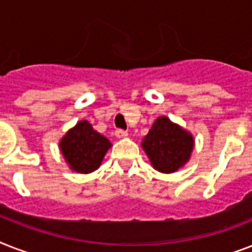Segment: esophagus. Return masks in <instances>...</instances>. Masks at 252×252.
<instances>
[{
  "mask_svg": "<svg viewBox=\"0 0 252 252\" xmlns=\"http://www.w3.org/2000/svg\"><path fill=\"white\" fill-rule=\"evenodd\" d=\"M115 136H116L118 138H124L128 136V132L124 129H116L115 130Z\"/></svg>",
  "mask_w": 252,
  "mask_h": 252,
  "instance_id": "esophagus-1",
  "label": "esophagus"
}]
</instances>
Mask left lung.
<instances>
[{
	"mask_svg": "<svg viewBox=\"0 0 252 252\" xmlns=\"http://www.w3.org/2000/svg\"><path fill=\"white\" fill-rule=\"evenodd\" d=\"M142 148L153 167L168 174L176 171L189 159L193 138L166 116H161L142 140Z\"/></svg>",
	"mask_w": 252,
	"mask_h": 252,
	"instance_id": "left-lung-1",
	"label": "left lung"
}]
</instances>
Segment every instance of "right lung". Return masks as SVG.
Segmentation results:
<instances>
[{
  "label": "right lung",
  "mask_w": 252,
  "mask_h": 252,
  "mask_svg": "<svg viewBox=\"0 0 252 252\" xmlns=\"http://www.w3.org/2000/svg\"><path fill=\"white\" fill-rule=\"evenodd\" d=\"M60 148L72 170L89 174L100 166L104 154L111 148V142L93 129L90 123L82 120L65 134Z\"/></svg>",
  "instance_id": "add662e5"
}]
</instances>
